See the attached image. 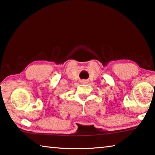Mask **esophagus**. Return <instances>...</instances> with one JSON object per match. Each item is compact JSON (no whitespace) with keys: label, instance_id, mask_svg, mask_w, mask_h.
<instances>
[{"label":"esophagus","instance_id":"esophagus-1","mask_svg":"<svg viewBox=\"0 0 155 155\" xmlns=\"http://www.w3.org/2000/svg\"><path fill=\"white\" fill-rule=\"evenodd\" d=\"M81 83H87V82L85 81H81Z\"/></svg>","mask_w":155,"mask_h":155}]
</instances>
